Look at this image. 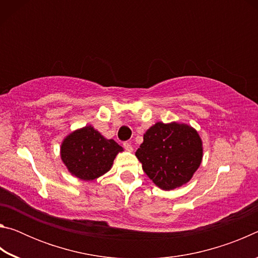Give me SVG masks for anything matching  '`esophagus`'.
<instances>
[{"instance_id":"1","label":"esophagus","mask_w":258,"mask_h":258,"mask_svg":"<svg viewBox=\"0 0 258 258\" xmlns=\"http://www.w3.org/2000/svg\"><path fill=\"white\" fill-rule=\"evenodd\" d=\"M123 147L125 148L126 150H128V151H132V150H133V147H132V145H131V143H130V142H127V141L123 143Z\"/></svg>"}]
</instances>
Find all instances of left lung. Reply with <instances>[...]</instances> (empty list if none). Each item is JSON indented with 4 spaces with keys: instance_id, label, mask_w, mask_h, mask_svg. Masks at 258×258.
<instances>
[{
    "instance_id": "1",
    "label": "left lung",
    "mask_w": 258,
    "mask_h": 258,
    "mask_svg": "<svg viewBox=\"0 0 258 258\" xmlns=\"http://www.w3.org/2000/svg\"><path fill=\"white\" fill-rule=\"evenodd\" d=\"M150 180L163 190H172L190 180L203 158L202 140L184 124L157 123L143 135L135 152Z\"/></svg>"
}]
</instances>
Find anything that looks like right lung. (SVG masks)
I'll use <instances>...</instances> for the list:
<instances>
[{
  "label": "right lung",
  "mask_w": 258,
  "mask_h": 258,
  "mask_svg": "<svg viewBox=\"0 0 258 258\" xmlns=\"http://www.w3.org/2000/svg\"><path fill=\"white\" fill-rule=\"evenodd\" d=\"M121 150L113 140L104 139L92 126H85L64 139L61 158L73 175L90 181L108 172Z\"/></svg>",
  "instance_id": "1"
}]
</instances>
